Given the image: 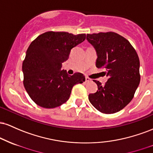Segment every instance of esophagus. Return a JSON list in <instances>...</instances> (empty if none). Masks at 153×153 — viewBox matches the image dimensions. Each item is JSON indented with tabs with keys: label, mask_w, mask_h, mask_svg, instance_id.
<instances>
[{
	"label": "esophagus",
	"mask_w": 153,
	"mask_h": 153,
	"mask_svg": "<svg viewBox=\"0 0 153 153\" xmlns=\"http://www.w3.org/2000/svg\"><path fill=\"white\" fill-rule=\"evenodd\" d=\"M91 79L88 78V77H85V82H90Z\"/></svg>",
	"instance_id": "34e87169"
}]
</instances>
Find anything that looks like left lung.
I'll use <instances>...</instances> for the list:
<instances>
[{"label": "left lung", "mask_w": 153, "mask_h": 153, "mask_svg": "<svg viewBox=\"0 0 153 153\" xmlns=\"http://www.w3.org/2000/svg\"><path fill=\"white\" fill-rule=\"evenodd\" d=\"M86 39L97 54L96 65L105 68L108 80H97L98 91L91 94V104L103 114L123 109L131 101L140 82V59L129 42L115 32L87 34Z\"/></svg>", "instance_id": "obj_1"}]
</instances>
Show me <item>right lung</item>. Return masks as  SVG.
<instances>
[{"instance_id": "add662e5", "label": "right lung", "mask_w": 153, "mask_h": 153, "mask_svg": "<svg viewBox=\"0 0 153 153\" xmlns=\"http://www.w3.org/2000/svg\"><path fill=\"white\" fill-rule=\"evenodd\" d=\"M85 39V34L47 31L29 45L22 65L24 85L35 103L46 108L59 106L69 99L75 84L85 81L80 73L61 71L72 49Z\"/></svg>"}]
</instances>
